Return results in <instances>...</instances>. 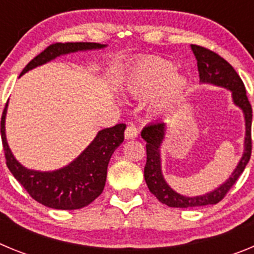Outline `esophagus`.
<instances>
[{
  "label": "esophagus",
  "mask_w": 254,
  "mask_h": 254,
  "mask_svg": "<svg viewBox=\"0 0 254 254\" xmlns=\"http://www.w3.org/2000/svg\"><path fill=\"white\" fill-rule=\"evenodd\" d=\"M138 134V131H137V127L133 125V123H129L128 126H127V128H126L125 131V137L127 138V140H129V138H136L137 137Z\"/></svg>",
  "instance_id": "34e87169"
}]
</instances>
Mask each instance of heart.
<instances>
[{"label":"heart","mask_w":254,"mask_h":254,"mask_svg":"<svg viewBox=\"0 0 254 254\" xmlns=\"http://www.w3.org/2000/svg\"><path fill=\"white\" fill-rule=\"evenodd\" d=\"M187 81L176 72V66L160 57H147L132 67L126 80V90L134 98L151 96V109L158 114H168L182 102Z\"/></svg>","instance_id":"obj_1"}]
</instances>
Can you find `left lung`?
<instances>
[{"label": "left lung", "mask_w": 254, "mask_h": 254, "mask_svg": "<svg viewBox=\"0 0 254 254\" xmlns=\"http://www.w3.org/2000/svg\"><path fill=\"white\" fill-rule=\"evenodd\" d=\"M193 55L197 60L198 67L199 81L202 84H212L216 86H223L232 91L233 102L237 107L243 111L244 120H246V138H244V152L241 161L238 163L237 168L229 177L225 183L211 190L202 196L186 197L183 194L177 193L176 190L168 186L161 173L160 160V146L165 136V123L155 122L150 123L141 132V136L146 141V165L143 170L145 181L149 187L150 192L154 194L161 203H165L169 207L190 208L199 207V206L215 205L220 202L229 190L235 185V182L241 177L246 165L248 164L252 154V107L247 98L246 87H244L242 78L239 77L232 64L226 62L223 57L217 53L205 48V47L190 44Z\"/></svg>", "instance_id": "obj_1"}]
</instances>
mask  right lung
I'll list each match as a JSON object with an SVG mask.
<instances>
[{
  "instance_id": "1",
  "label": "right lung",
  "mask_w": 254,
  "mask_h": 254,
  "mask_svg": "<svg viewBox=\"0 0 254 254\" xmlns=\"http://www.w3.org/2000/svg\"><path fill=\"white\" fill-rule=\"evenodd\" d=\"M104 47L107 46L89 42L51 44L26 64L20 76L60 56L78 51L102 49ZM6 111L7 103L1 118V137L6 165L37 202L57 210H77L87 206L100 196L107 181L109 160L114 150L125 140V123L98 132L93 142L64 168L53 172H38L26 169L13 158L4 133Z\"/></svg>"
}]
</instances>
